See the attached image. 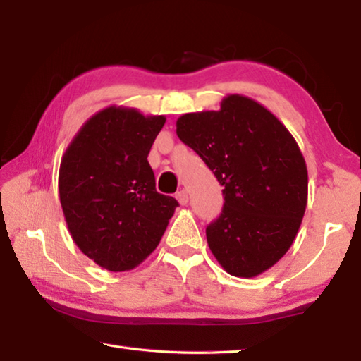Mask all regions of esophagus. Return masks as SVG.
<instances>
[{
  "instance_id": "34e87169",
  "label": "esophagus",
  "mask_w": 361,
  "mask_h": 361,
  "mask_svg": "<svg viewBox=\"0 0 361 361\" xmlns=\"http://www.w3.org/2000/svg\"><path fill=\"white\" fill-rule=\"evenodd\" d=\"M176 200H178L180 204H186L189 202V195L186 192V189H181L180 192H176Z\"/></svg>"
}]
</instances>
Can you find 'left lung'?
Returning a JSON list of instances; mask_svg holds the SVG:
<instances>
[{"mask_svg": "<svg viewBox=\"0 0 361 361\" xmlns=\"http://www.w3.org/2000/svg\"><path fill=\"white\" fill-rule=\"evenodd\" d=\"M176 135L225 188L220 217L206 228L214 257L235 278L267 271L291 247L307 206V166L295 137L242 94L225 96L217 111L183 114Z\"/></svg>", "mask_w": 361, "mask_h": 361, "instance_id": "left-lung-1", "label": "left lung"}]
</instances>
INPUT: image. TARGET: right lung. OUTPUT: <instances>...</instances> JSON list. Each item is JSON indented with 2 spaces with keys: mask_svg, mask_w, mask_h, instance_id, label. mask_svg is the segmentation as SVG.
I'll list each match as a JSON object with an SVG mask.
<instances>
[{
  "mask_svg": "<svg viewBox=\"0 0 361 361\" xmlns=\"http://www.w3.org/2000/svg\"><path fill=\"white\" fill-rule=\"evenodd\" d=\"M166 116L110 105L93 114L68 145L59 195L74 243L109 271L147 259L178 202L157 192L149 152Z\"/></svg>",
  "mask_w": 361,
  "mask_h": 361,
  "instance_id": "1",
  "label": "right lung"
}]
</instances>
